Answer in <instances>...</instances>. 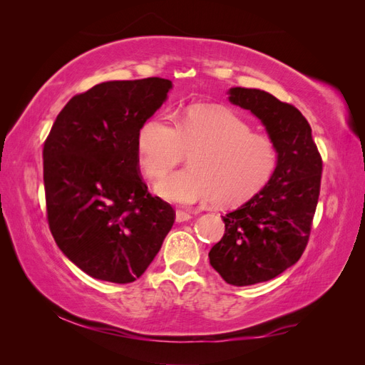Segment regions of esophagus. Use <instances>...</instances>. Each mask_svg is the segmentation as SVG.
<instances>
[{
  "mask_svg": "<svg viewBox=\"0 0 365 365\" xmlns=\"http://www.w3.org/2000/svg\"><path fill=\"white\" fill-rule=\"evenodd\" d=\"M190 219H192L190 213L182 212V210H178V212H176V222H187V220Z\"/></svg>",
  "mask_w": 365,
  "mask_h": 365,
  "instance_id": "obj_1",
  "label": "esophagus"
}]
</instances>
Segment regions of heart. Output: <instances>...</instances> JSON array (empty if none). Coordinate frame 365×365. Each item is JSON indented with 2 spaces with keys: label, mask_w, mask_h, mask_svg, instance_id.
<instances>
[{
  "label": "heart",
  "mask_w": 365,
  "mask_h": 365,
  "mask_svg": "<svg viewBox=\"0 0 365 365\" xmlns=\"http://www.w3.org/2000/svg\"><path fill=\"white\" fill-rule=\"evenodd\" d=\"M190 151V169L157 184L164 200L239 205L257 195L279 168L275 141L252 132L247 120L227 108H192L175 115L173 125L164 117H150L138 129V164L152 181L163 178Z\"/></svg>",
  "instance_id": "b5f03b06"
}]
</instances>
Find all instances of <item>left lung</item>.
I'll use <instances>...</instances> for the list:
<instances>
[{
    "instance_id": "8db88e82",
    "label": "left lung",
    "mask_w": 365,
    "mask_h": 365,
    "mask_svg": "<svg viewBox=\"0 0 365 365\" xmlns=\"http://www.w3.org/2000/svg\"><path fill=\"white\" fill-rule=\"evenodd\" d=\"M230 102L262 120L279 148V168L248 202L222 216L225 233L210 264L227 283L268 282L298 262L311 236L323 160L312 129L294 105L251 88H231Z\"/></svg>"
}]
</instances>
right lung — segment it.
Here are the masks:
<instances>
[{
  "label": "right lung",
  "instance_id": "add662e5",
  "mask_svg": "<svg viewBox=\"0 0 365 365\" xmlns=\"http://www.w3.org/2000/svg\"><path fill=\"white\" fill-rule=\"evenodd\" d=\"M172 82L113 81L76 94L43 143L47 220L61 251L94 279L130 283L148 269L175 210L140 175L137 134Z\"/></svg>",
  "mask_w": 365,
  "mask_h": 365
}]
</instances>
